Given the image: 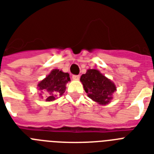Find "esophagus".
Instances as JSON below:
<instances>
[{
    "label": "esophagus",
    "instance_id": "obj_1",
    "mask_svg": "<svg viewBox=\"0 0 154 154\" xmlns=\"http://www.w3.org/2000/svg\"><path fill=\"white\" fill-rule=\"evenodd\" d=\"M73 80H79L80 78V76L79 75H73Z\"/></svg>",
    "mask_w": 154,
    "mask_h": 154
}]
</instances>
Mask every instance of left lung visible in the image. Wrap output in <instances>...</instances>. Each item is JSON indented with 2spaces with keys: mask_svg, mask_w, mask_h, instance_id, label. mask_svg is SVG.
Masks as SVG:
<instances>
[{
  "mask_svg": "<svg viewBox=\"0 0 154 154\" xmlns=\"http://www.w3.org/2000/svg\"><path fill=\"white\" fill-rule=\"evenodd\" d=\"M81 81L88 97L102 105L109 103L116 90L114 83L97 69H88L85 74L81 75Z\"/></svg>",
  "mask_w": 154,
  "mask_h": 154,
  "instance_id": "1",
  "label": "left lung"
}]
</instances>
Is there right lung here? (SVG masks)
Listing matches in <instances>:
<instances>
[{"label":"right lung","instance_id":"obj_1","mask_svg":"<svg viewBox=\"0 0 154 154\" xmlns=\"http://www.w3.org/2000/svg\"><path fill=\"white\" fill-rule=\"evenodd\" d=\"M70 81L69 74L59 69H53L45 79L38 84L39 90L47 93V101H52L62 96L66 91V85Z\"/></svg>","mask_w":154,"mask_h":154}]
</instances>
